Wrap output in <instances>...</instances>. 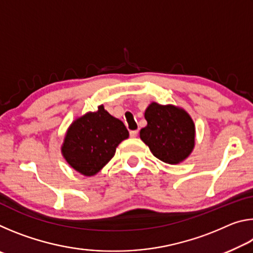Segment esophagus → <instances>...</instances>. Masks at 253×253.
<instances>
[{
	"instance_id": "1",
	"label": "esophagus",
	"mask_w": 253,
	"mask_h": 253,
	"mask_svg": "<svg viewBox=\"0 0 253 253\" xmlns=\"http://www.w3.org/2000/svg\"><path fill=\"white\" fill-rule=\"evenodd\" d=\"M137 135H138V130H130V137H132V138Z\"/></svg>"
}]
</instances>
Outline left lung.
<instances>
[{"instance_id":"8db88e82","label":"left lung","mask_w":253,"mask_h":253,"mask_svg":"<svg viewBox=\"0 0 253 253\" xmlns=\"http://www.w3.org/2000/svg\"><path fill=\"white\" fill-rule=\"evenodd\" d=\"M145 119L147 126L140 129V138L158 160L177 164L193 151L195 127L185 110L152 102Z\"/></svg>"}]
</instances>
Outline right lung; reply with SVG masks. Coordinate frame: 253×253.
<instances>
[{
    "mask_svg": "<svg viewBox=\"0 0 253 253\" xmlns=\"http://www.w3.org/2000/svg\"><path fill=\"white\" fill-rule=\"evenodd\" d=\"M126 126L99 106L71 124L67 131L62 154L79 173L91 176L114 157L116 147L128 138Z\"/></svg>",
    "mask_w": 253,
    "mask_h": 253,
    "instance_id": "add662e5",
    "label": "right lung"
}]
</instances>
